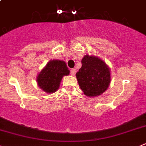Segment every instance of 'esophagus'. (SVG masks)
Wrapping results in <instances>:
<instances>
[{"mask_svg":"<svg viewBox=\"0 0 146 146\" xmlns=\"http://www.w3.org/2000/svg\"><path fill=\"white\" fill-rule=\"evenodd\" d=\"M75 73H76V69H72L70 70V74H72V75H74V74H75Z\"/></svg>","mask_w":146,"mask_h":146,"instance_id":"esophagus-1","label":"esophagus"}]
</instances>
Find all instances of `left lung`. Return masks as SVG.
<instances>
[{
  "mask_svg": "<svg viewBox=\"0 0 146 146\" xmlns=\"http://www.w3.org/2000/svg\"><path fill=\"white\" fill-rule=\"evenodd\" d=\"M76 77L84 94L94 97L106 90L111 81L110 70L106 64L96 56L86 55Z\"/></svg>",
  "mask_w": 146,
  "mask_h": 146,
  "instance_id": "1",
  "label": "left lung"
}]
</instances>
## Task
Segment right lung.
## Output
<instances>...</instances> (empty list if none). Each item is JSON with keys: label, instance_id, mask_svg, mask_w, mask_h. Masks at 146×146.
Masks as SVG:
<instances>
[{"label": "right lung", "instance_id": "right-lung-1", "mask_svg": "<svg viewBox=\"0 0 146 146\" xmlns=\"http://www.w3.org/2000/svg\"><path fill=\"white\" fill-rule=\"evenodd\" d=\"M69 74V71L64 61H50L38 74L37 84L46 93H54L59 88L62 77Z\"/></svg>", "mask_w": 146, "mask_h": 146}]
</instances>
